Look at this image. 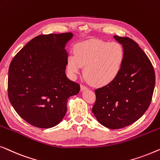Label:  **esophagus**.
<instances>
[{"mask_svg":"<svg viewBox=\"0 0 160 160\" xmlns=\"http://www.w3.org/2000/svg\"><path fill=\"white\" fill-rule=\"evenodd\" d=\"M88 88V87L86 85H85L84 84H81L80 85V89L81 91H84V90H86Z\"/></svg>","mask_w":160,"mask_h":160,"instance_id":"34e87169","label":"esophagus"}]
</instances>
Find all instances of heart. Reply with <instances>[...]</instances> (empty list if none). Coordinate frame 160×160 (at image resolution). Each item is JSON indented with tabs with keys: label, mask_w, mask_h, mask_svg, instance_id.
Here are the masks:
<instances>
[{
	"label": "heart",
	"mask_w": 160,
	"mask_h": 160,
	"mask_svg": "<svg viewBox=\"0 0 160 160\" xmlns=\"http://www.w3.org/2000/svg\"><path fill=\"white\" fill-rule=\"evenodd\" d=\"M74 54L67 57V68L72 75L80 73L84 67V75L93 85L103 86L115 78L124 60V49L118 42L91 39L74 47Z\"/></svg>",
	"instance_id": "b5f03b06"
}]
</instances>
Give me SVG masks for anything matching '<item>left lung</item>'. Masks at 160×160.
<instances>
[{"mask_svg": "<svg viewBox=\"0 0 160 160\" xmlns=\"http://www.w3.org/2000/svg\"><path fill=\"white\" fill-rule=\"evenodd\" d=\"M114 38L122 45L124 60L115 79L95 90L92 112L102 125L119 129L136 122L148 109L154 93L155 72L136 42L128 37Z\"/></svg>", "mask_w": 160, "mask_h": 160, "instance_id": "1", "label": "left lung"}]
</instances>
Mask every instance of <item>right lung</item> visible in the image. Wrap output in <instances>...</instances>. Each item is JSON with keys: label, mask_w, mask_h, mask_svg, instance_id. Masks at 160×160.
I'll return each instance as SVG.
<instances>
[{"label": "right lung", "mask_w": 160, "mask_h": 160, "mask_svg": "<svg viewBox=\"0 0 160 160\" xmlns=\"http://www.w3.org/2000/svg\"><path fill=\"white\" fill-rule=\"evenodd\" d=\"M71 32L40 35L13 58L8 69V96L17 114L39 128L59 123L69 97L79 93L78 83L67 78L68 53L64 49Z\"/></svg>", "instance_id": "obj_1"}]
</instances>
